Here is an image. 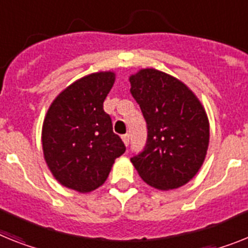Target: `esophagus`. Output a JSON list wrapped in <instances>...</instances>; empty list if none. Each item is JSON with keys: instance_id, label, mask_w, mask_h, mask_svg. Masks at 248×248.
Segmentation results:
<instances>
[{"instance_id": "34e87169", "label": "esophagus", "mask_w": 248, "mask_h": 248, "mask_svg": "<svg viewBox=\"0 0 248 248\" xmlns=\"http://www.w3.org/2000/svg\"><path fill=\"white\" fill-rule=\"evenodd\" d=\"M122 141H124V145H126V146H127L128 143H130V135H128V134L124 135V136H122Z\"/></svg>"}]
</instances>
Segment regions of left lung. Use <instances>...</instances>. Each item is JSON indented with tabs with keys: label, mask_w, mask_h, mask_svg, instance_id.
<instances>
[{
	"label": "left lung",
	"mask_w": 248,
	"mask_h": 248,
	"mask_svg": "<svg viewBox=\"0 0 248 248\" xmlns=\"http://www.w3.org/2000/svg\"><path fill=\"white\" fill-rule=\"evenodd\" d=\"M130 83L147 126L146 145L131 163L156 189L186 184L207 155L209 122L204 108L184 83L160 70L141 69Z\"/></svg>",
	"instance_id": "obj_1"
}]
</instances>
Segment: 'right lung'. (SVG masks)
Here are the masks:
<instances>
[{
  "label": "right lung",
  "instance_id": "obj_1",
  "mask_svg": "<svg viewBox=\"0 0 248 248\" xmlns=\"http://www.w3.org/2000/svg\"><path fill=\"white\" fill-rule=\"evenodd\" d=\"M113 83L112 72L78 79L54 99L44 120L41 140L50 171L60 184L79 193L101 186L114 160L126 151L103 109Z\"/></svg>",
  "mask_w": 248,
  "mask_h": 248
}]
</instances>
